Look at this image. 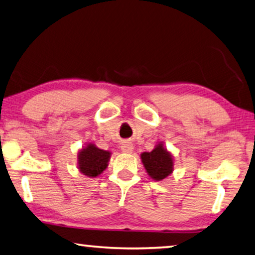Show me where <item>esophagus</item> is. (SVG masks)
Returning a JSON list of instances; mask_svg holds the SVG:
<instances>
[{"instance_id": "esophagus-1", "label": "esophagus", "mask_w": 255, "mask_h": 255, "mask_svg": "<svg viewBox=\"0 0 255 255\" xmlns=\"http://www.w3.org/2000/svg\"><path fill=\"white\" fill-rule=\"evenodd\" d=\"M133 149V146L131 143L129 141H125V143L122 145V150L124 153H131Z\"/></svg>"}]
</instances>
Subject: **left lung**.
Wrapping results in <instances>:
<instances>
[{
    "instance_id": "obj_1",
    "label": "left lung",
    "mask_w": 255,
    "mask_h": 255,
    "mask_svg": "<svg viewBox=\"0 0 255 255\" xmlns=\"http://www.w3.org/2000/svg\"><path fill=\"white\" fill-rule=\"evenodd\" d=\"M146 172L153 180L161 181L169 176L173 171V157L159 143L152 152H144L140 155Z\"/></svg>"
}]
</instances>
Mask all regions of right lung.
Listing matches in <instances>:
<instances>
[{
  "mask_svg": "<svg viewBox=\"0 0 255 255\" xmlns=\"http://www.w3.org/2000/svg\"><path fill=\"white\" fill-rule=\"evenodd\" d=\"M111 153L98 148L94 144H88L77 155V163L81 173L90 178H96L107 169Z\"/></svg>",
  "mask_w": 255,
  "mask_h": 255,
  "instance_id": "right-lung-1",
  "label": "right lung"
}]
</instances>
